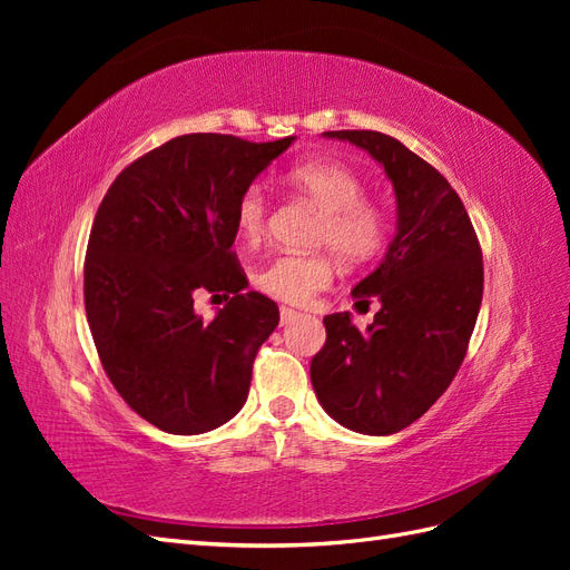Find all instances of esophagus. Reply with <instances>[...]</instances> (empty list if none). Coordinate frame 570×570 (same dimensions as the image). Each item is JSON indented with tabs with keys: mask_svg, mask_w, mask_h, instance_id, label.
Returning a JSON list of instances; mask_svg holds the SVG:
<instances>
[{
	"mask_svg": "<svg viewBox=\"0 0 570 570\" xmlns=\"http://www.w3.org/2000/svg\"><path fill=\"white\" fill-rule=\"evenodd\" d=\"M299 314L295 312V308H289V306H281V323L283 325H287V323H292L295 321Z\"/></svg>",
	"mask_w": 570,
	"mask_h": 570,
	"instance_id": "34e87169",
	"label": "esophagus"
}]
</instances>
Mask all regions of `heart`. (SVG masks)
I'll list each match as a JSON object with an SVG mask.
<instances>
[{"mask_svg": "<svg viewBox=\"0 0 570 570\" xmlns=\"http://www.w3.org/2000/svg\"><path fill=\"white\" fill-rule=\"evenodd\" d=\"M292 193L312 202L321 212L314 243L333 249L344 264H364L383 249L390 218L377 202L364 197L366 185L352 168L327 159L295 164L285 176ZM271 199L262 185H249L237 199L235 226L247 245H258L268 233ZM333 283L327 254L285 252L254 273V285L264 295L285 304H306Z\"/></svg>", "mask_w": 570, "mask_h": 570, "instance_id": "obj_1", "label": "heart"}]
</instances>
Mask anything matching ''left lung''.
Instances as JSON below:
<instances>
[{"instance_id": "left-lung-1", "label": "left lung", "mask_w": 570, "mask_h": 570, "mask_svg": "<svg viewBox=\"0 0 570 570\" xmlns=\"http://www.w3.org/2000/svg\"><path fill=\"white\" fill-rule=\"evenodd\" d=\"M383 164L396 195V235L352 295L381 299L366 333L350 314L323 318L312 358L321 406L354 433L392 435L452 385L482 302V252L469 212L438 168L377 130H327Z\"/></svg>"}]
</instances>
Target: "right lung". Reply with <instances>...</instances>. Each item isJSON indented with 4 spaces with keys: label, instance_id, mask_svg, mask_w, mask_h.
<instances>
[{
    "label": "right lung",
    "instance_id": "right-lung-1",
    "mask_svg": "<svg viewBox=\"0 0 570 570\" xmlns=\"http://www.w3.org/2000/svg\"><path fill=\"white\" fill-rule=\"evenodd\" d=\"M292 140L180 135L120 170L99 204L85 314L111 385L164 433H206L247 400L256 352L281 314L273 299L245 292L230 249L235 206ZM202 288L232 297L212 322L194 312Z\"/></svg>",
    "mask_w": 570,
    "mask_h": 570
}]
</instances>
